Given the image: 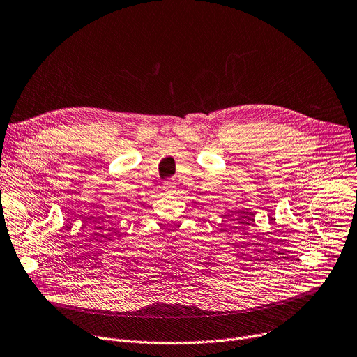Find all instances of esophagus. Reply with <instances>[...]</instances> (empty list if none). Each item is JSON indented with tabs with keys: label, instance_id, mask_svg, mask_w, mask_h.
<instances>
[{
	"label": "esophagus",
	"instance_id": "1",
	"mask_svg": "<svg viewBox=\"0 0 357 357\" xmlns=\"http://www.w3.org/2000/svg\"><path fill=\"white\" fill-rule=\"evenodd\" d=\"M162 188H163V191L166 192V194H172L175 189H176V182L174 181V179H169V181H165L163 183H162Z\"/></svg>",
	"mask_w": 357,
	"mask_h": 357
}]
</instances>
